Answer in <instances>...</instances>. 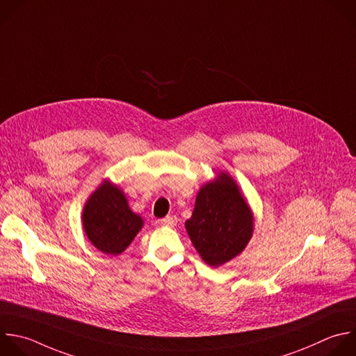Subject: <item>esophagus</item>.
I'll return each instance as SVG.
<instances>
[{"label":"esophagus","mask_w":356,"mask_h":356,"mask_svg":"<svg viewBox=\"0 0 356 356\" xmlns=\"http://www.w3.org/2000/svg\"><path fill=\"white\" fill-rule=\"evenodd\" d=\"M159 223L165 225V226H175L177 223V216L176 215H168L166 218L161 219Z\"/></svg>","instance_id":"34e87169"}]
</instances>
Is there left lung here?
Listing matches in <instances>:
<instances>
[{"instance_id": "obj_1", "label": "left lung", "mask_w": 356, "mask_h": 356, "mask_svg": "<svg viewBox=\"0 0 356 356\" xmlns=\"http://www.w3.org/2000/svg\"><path fill=\"white\" fill-rule=\"evenodd\" d=\"M186 230L201 259L213 268L246 249L254 232V216L227 172H219L200 188Z\"/></svg>"}]
</instances>
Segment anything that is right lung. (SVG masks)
Segmentation results:
<instances>
[{"mask_svg": "<svg viewBox=\"0 0 356 356\" xmlns=\"http://www.w3.org/2000/svg\"><path fill=\"white\" fill-rule=\"evenodd\" d=\"M82 225L89 242L108 256L122 254L144 226L124 191L104 179L88 197L82 211Z\"/></svg>", "mask_w": 356, "mask_h": 356, "instance_id": "add662e5", "label": "right lung"}]
</instances>
